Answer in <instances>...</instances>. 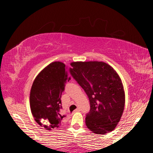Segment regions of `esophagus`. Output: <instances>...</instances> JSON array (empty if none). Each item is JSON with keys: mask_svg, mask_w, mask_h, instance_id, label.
I'll return each instance as SVG.
<instances>
[{"mask_svg": "<svg viewBox=\"0 0 153 153\" xmlns=\"http://www.w3.org/2000/svg\"><path fill=\"white\" fill-rule=\"evenodd\" d=\"M78 111H79V108H76V110H75L74 111V113H76V112H78Z\"/></svg>", "mask_w": 153, "mask_h": 153, "instance_id": "esophagus-1", "label": "esophagus"}]
</instances>
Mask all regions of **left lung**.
I'll return each instance as SVG.
<instances>
[{"mask_svg": "<svg viewBox=\"0 0 153 153\" xmlns=\"http://www.w3.org/2000/svg\"><path fill=\"white\" fill-rule=\"evenodd\" d=\"M70 73L88 97L87 128L93 133H109L120 122L125 107V92L120 76L102 61L71 63Z\"/></svg>", "mask_w": 153, "mask_h": 153, "instance_id": "1", "label": "left lung"}]
</instances>
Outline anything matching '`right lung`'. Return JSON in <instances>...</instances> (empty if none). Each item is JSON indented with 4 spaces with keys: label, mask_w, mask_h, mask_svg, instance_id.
Listing matches in <instances>:
<instances>
[{
    "label": "right lung",
    "mask_w": 153,
    "mask_h": 153,
    "mask_svg": "<svg viewBox=\"0 0 153 153\" xmlns=\"http://www.w3.org/2000/svg\"><path fill=\"white\" fill-rule=\"evenodd\" d=\"M67 69L62 62H53L38 74L31 88V112L36 122L48 130L62 124L61 97L65 84L71 79Z\"/></svg>",
    "instance_id": "obj_1"
}]
</instances>
